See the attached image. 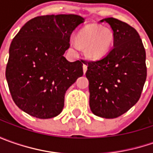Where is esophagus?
I'll return each mask as SVG.
<instances>
[{"label":"esophagus","instance_id":"1","mask_svg":"<svg viewBox=\"0 0 153 153\" xmlns=\"http://www.w3.org/2000/svg\"><path fill=\"white\" fill-rule=\"evenodd\" d=\"M82 70H83V73L85 74L86 73V71H87V70H88V66H87V65H82Z\"/></svg>","mask_w":153,"mask_h":153}]
</instances>
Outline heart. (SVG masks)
Segmentation results:
<instances>
[{
    "label": "heart",
    "mask_w": 153,
    "mask_h": 153,
    "mask_svg": "<svg viewBox=\"0 0 153 153\" xmlns=\"http://www.w3.org/2000/svg\"><path fill=\"white\" fill-rule=\"evenodd\" d=\"M77 41L82 47L87 48V54L90 59H99L110 49L113 42V34L105 28L88 25L80 31ZM78 43L75 39L70 40V44L74 48H78Z\"/></svg>",
    "instance_id": "heart-1"
}]
</instances>
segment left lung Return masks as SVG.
<instances>
[{
  "mask_svg": "<svg viewBox=\"0 0 153 153\" xmlns=\"http://www.w3.org/2000/svg\"><path fill=\"white\" fill-rule=\"evenodd\" d=\"M113 31V48L102 59L85 62L89 106L94 115L116 118L134 106L146 79V51L138 32L114 18L103 19Z\"/></svg>",
  "mask_w": 153,
  "mask_h": 153,
  "instance_id": "obj_1",
  "label": "left lung"
}]
</instances>
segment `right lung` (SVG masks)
<instances>
[{
    "mask_svg": "<svg viewBox=\"0 0 153 153\" xmlns=\"http://www.w3.org/2000/svg\"><path fill=\"white\" fill-rule=\"evenodd\" d=\"M84 21L76 14L40 16L15 36L6 78L13 101L23 111L41 119L60 114L65 92L83 75L82 61H68L64 54L71 33Z\"/></svg>",
    "mask_w": 153,
    "mask_h": 153,
    "instance_id": "obj_1",
    "label": "right lung"
}]
</instances>
